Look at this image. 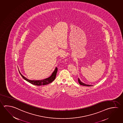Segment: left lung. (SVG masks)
Returning a JSON list of instances; mask_svg holds the SVG:
<instances>
[{
  "mask_svg": "<svg viewBox=\"0 0 123 123\" xmlns=\"http://www.w3.org/2000/svg\"><path fill=\"white\" fill-rule=\"evenodd\" d=\"M78 82L79 83V84L80 85H83V86H93V85H87V84H85L84 83L82 82L80 80V79H79V78H78Z\"/></svg>",
  "mask_w": 123,
  "mask_h": 123,
  "instance_id": "8db88e82",
  "label": "left lung"
}]
</instances>
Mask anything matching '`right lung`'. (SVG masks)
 I'll return each mask as SVG.
<instances>
[{
    "label": "right lung",
    "instance_id": "obj_1",
    "mask_svg": "<svg viewBox=\"0 0 123 123\" xmlns=\"http://www.w3.org/2000/svg\"><path fill=\"white\" fill-rule=\"evenodd\" d=\"M57 71H58V68H57V67H56L51 76L48 78H45V79H43V80H29V79H27V78H26L23 75H22L21 73H20L19 71V73L21 74V75L22 76L23 78H24V79H25V80H26L28 82H29L34 85L41 86V85H48L49 83L52 82L56 78Z\"/></svg>",
    "mask_w": 123,
    "mask_h": 123
}]
</instances>
